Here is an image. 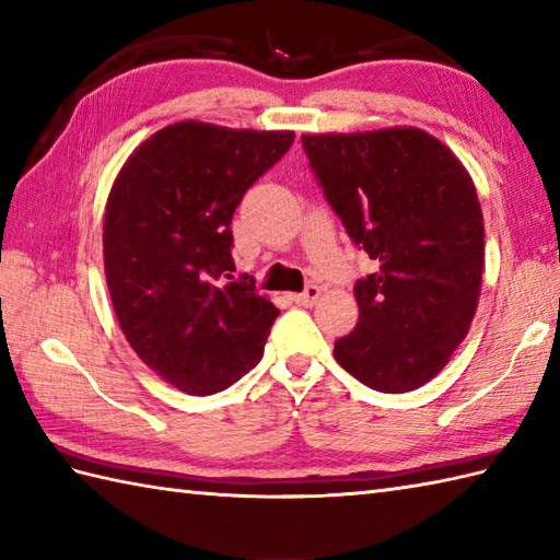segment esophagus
<instances>
[{
  "label": "esophagus",
  "instance_id": "obj_1",
  "mask_svg": "<svg viewBox=\"0 0 560 560\" xmlns=\"http://www.w3.org/2000/svg\"><path fill=\"white\" fill-rule=\"evenodd\" d=\"M317 299H319V287H315V283H311V287H305L303 293H293V295H291V301H293L295 305H305V307L315 305Z\"/></svg>",
  "mask_w": 560,
  "mask_h": 560
}]
</instances>
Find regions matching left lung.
<instances>
[{"instance_id": "1", "label": "left lung", "mask_w": 560, "mask_h": 560, "mask_svg": "<svg viewBox=\"0 0 560 560\" xmlns=\"http://www.w3.org/2000/svg\"><path fill=\"white\" fill-rule=\"evenodd\" d=\"M305 156L351 241L377 261L353 287L359 325L335 359L387 395L447 365L477 313L483 213L467 168L416 127L303 135Z\"/></svg>"}]
</instances>
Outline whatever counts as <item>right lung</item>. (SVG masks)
Listing matches in <instances>:
<instances>
[{"label": "right lung", "mask_w": 560, "mask_h": 560, "mask_svg": "<svg viewBox=\"0 0 560 560\" xmlns=\"http://www.w3.org/2000/svg\"><path fill=\"white\" fill-rule=\"evenodd\" d=\"M293 137L175 122L115 177L103 259L117 323L139 359L187 395L237 383L259 363L279 317L253 279H225L235 271V207Z\"/></svg>", "instance_id": "1"}]
</instances>
